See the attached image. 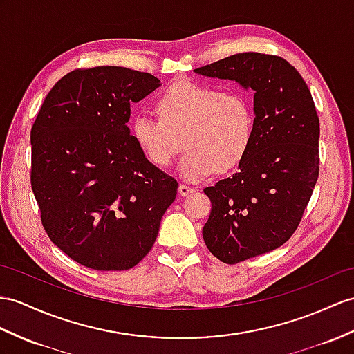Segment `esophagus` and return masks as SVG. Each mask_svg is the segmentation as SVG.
<instances>
[{"instance_id": "obj_1", "label": "esophagus", "mask_w": 354, "mask_h": 354, "mask_svg": "<svg viewBox=\"0 0 354 354\" xmlns=\"http://www.w3.org/2000/svg\"><path fill=\"white\" fill-rule=\"evenodd\" d=\"M195 191V189L192 186H187V185H180L178 186V194L182 196H186L189 194H192Z\"/></svg>"}]
</instances>
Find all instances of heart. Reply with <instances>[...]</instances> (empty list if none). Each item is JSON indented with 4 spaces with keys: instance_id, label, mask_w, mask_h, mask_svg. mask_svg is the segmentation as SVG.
Masks as SVG:
<instances>
[{
    "instance_id": "1",
    "label": "heart",
    "mask_w": 354,
    "mask_h": 354,
    "mask_svg": "<svg viewBox=\"0 0 354 354\" xmlns=\"http://www.w3.org/2000/svg\"><path fill=\"white\" fill-rule=\"evenodd\" d=\"M160 118L140 112L131 122L138 147L151 163L168 167L182 149L178 171L196 182L214 171H228L245 158L252 140L254 114L240 94L183 81L169 87L156 103Z\"/></svg>"
}]
</instances>
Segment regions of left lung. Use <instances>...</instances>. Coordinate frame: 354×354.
<instances>
[{"label":"left lung","mask_w":354,"mask_h":354,"mask_svg":"<svg viewBox=\"0 0 354 354\" xmlns=\"http://www.w3.org/2000/svg\"><path fill=\"white\" fill-rule=\"evenodd\" d=\"M254 91V132L231 177L204 189L212 212L203 228L209 251L236 264L270 252L299 227L318 178L320 122L300 73L286 59L243 53L195 68Z\"/></svg>","instance_id":"8db88e82"}]
</instances>
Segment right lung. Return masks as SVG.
Segmentation results:
<instances>
[{"label":"right lung","instance_id":"obj_1","mask_svg":"<svg viewBox=\"0 0 354 354\" xmlns=\"http://www.w3.org/2000/svg\"><path fill=\"white\" fill-rule=\"evenodd\" d=\"M160 81L117 66L76 68L48 93L31 127V187L53 243L94 270H127L150 252L178 183L127 126L131 103Z\"/></svg>","mask_w":354,"mask_h":354}]
</instances>
